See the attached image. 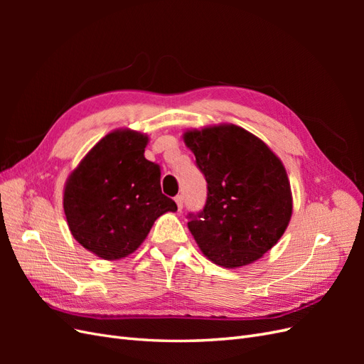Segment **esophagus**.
Here are the masks:
<instances>
[{
    "label": "esophagus",
    "instance_id": "1",
    "mask_svg": "<svg viewBox=\"0 0 364 364\" xmlns=\"http://www.w3.org/2000/svg\"><path fill=\"white\" fill-rule=\"evenodd\" d=\"M174 200H176V205H178V209H179V211H182V208H183V196H182V194L176 196V197H174Z\"/></svg>",
    "mask_w": 364,
    "mask_h": 364
}]
</instances>
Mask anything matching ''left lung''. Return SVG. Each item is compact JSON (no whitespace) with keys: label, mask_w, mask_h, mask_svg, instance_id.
<instances>
[{"label":"left lung","mask_w":364,"mask_h":364,"mask_svg":"<svg viewBox=\"0 0 364 364\" xmlns=\"http://www.w3.org/2000/svg\"><path fill=\"white\" fill-rule=\"evenodd\" d=\"M183 139L208 188L202 211L186 215L197 245L229 269L261 258L291 217L282 162L261 139L234 124L186 132Z\"/></svg>","instance_id":"8db88e82"}]
</instances>
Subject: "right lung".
I'll use <instances>...</instances> for the list:
<instances>
[{
  "instance_id": "obj_1",
  "label": "right lung",
  "mask_w": 364,
  "mask_h": 364,
  "mask_svg": "<svg viewBox=\"0 0 364 364\" xmlns=\"http://www.w3.org/2000/svg\"><path fill=\"white\" fill-rule=\"evenodd\" d=\"M147 136L115 130L67 181L63 209L73 237L103 259L135 252L155 220L178 205L162 194L161 167L144 158Z\"/></svg>"
}]
</instances>
